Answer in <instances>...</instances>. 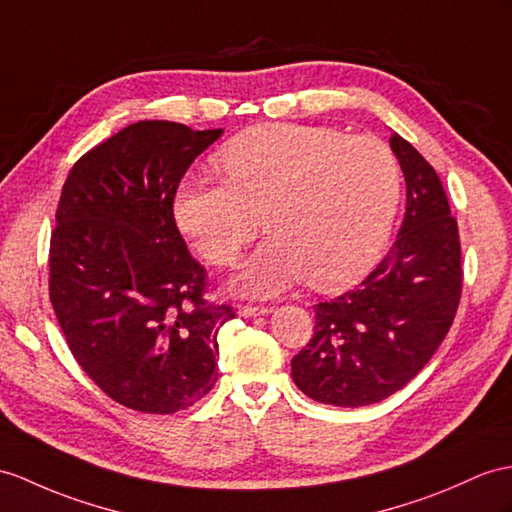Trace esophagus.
<instances>
[{"mask_svg": "<svg viewBox=\"0 0 512 512\" xmlns=\"http://www.w3.org/2000/svg\"><path fill=\"white\" fill-rule=\"evenodd\" d=\"M267 313H271V308H267V306H239V315L245 319L267 315Z\"/></svg>", "mask_w": 512, "mask_h": 512, "instance_id": "esophagus-1", "label": "esophagus"}]
</instances>
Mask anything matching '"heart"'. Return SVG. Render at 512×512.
Returning a JSON list of instances; mask_svg holds the SVG:
<instances>
[{"label": "heart", "mask_w": 512, "mask_h": 512, "mask_svg": "<svg viewBox=\"0 0 512 512\" xmlns=\"http://www.w3.org/2000/svg\"><path fill=\"white\" fill-rule=\"evenodd\" d=\"M226 180H184L173 217L208 263L232 265L263 226L269 241L241 267L247 295L271 297L308 276L350 284L378 263L402 202V167L376 136L263 123L221 149Z\"/></svg>", "instance_id": "b5f03b06"}]
</instances>
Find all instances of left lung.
<instances>
[{
  "instance_id": "left-lung-1",
  "label": "left lung",
  "mask_w": 512,
  "mask_h": 512,
  "mask_svg": "<svg viewBox=\"0 0 512 512\" xmlns=\"http://www.w3.org/2000/svg\"><path fill=\"white\" fill-rule=\"evenodd\" d=\"M406 213L389 254L356 289L315 306V334L291 360L297 389L356 408L386 400L428 365L454 323L463 265L458 223L430 162L391 136Z\"/></svg>"
}]
</instances>
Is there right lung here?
<instances>
[{"label": "right lung", "mask_w": 512, "mask_h": 512, "mask_svg": "<svg viewBox=\"0 0 512 512\" xmlns=\"http://www.w3.org/2000/svg\"><path fill=\"white\" fill-rule=\"evenodd\" d=\"M217 130L139 121L86 152L65 180L49 241V299L69 350L99 389L171 415L217 382V334L234 317L208 304L173 199Z\"/></svg>", "instance_id": "1"}]
</instances>
